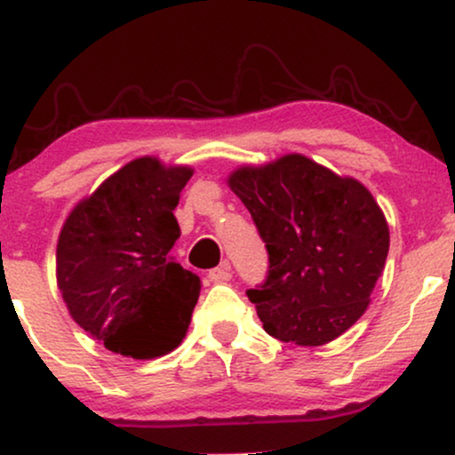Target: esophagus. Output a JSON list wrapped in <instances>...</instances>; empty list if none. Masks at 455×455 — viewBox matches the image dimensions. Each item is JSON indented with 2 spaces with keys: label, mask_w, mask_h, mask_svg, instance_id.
Returning a JSON list of instances; mask_svg holds the SVG:
<instances>
[{
  "label": "esophagus",
  "mask_w": 455,
  "mask_h": 455,
  "mask_svg": "<svg viewBox=\"0 0 455 455\" xmlns=\"http://www.w3.org/2000/svg\"><path fill=\"white\" fill-rule=\"evenodd\" d=\"M206 278H209L211 282H215V284H223V282H228L229 278H232V267H229L228 261H223L220 267L211 269L209 274H206Z\"/></svg>",
  "instance_id": "34e87169"
}]
</instances>
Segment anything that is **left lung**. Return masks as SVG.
<instances>
[{"label": "left lung", "mask_w": 455, "mask_h": 455, "mask_svg": "<svg viewBox=\"0 0 455 455\" xmlns=\"http://www.w3.org/2000/svg\"><path fill=\"white\" fill-rule=\"evenodd\" d=\"M267 249V275L249 294L265 332L320 347L368 309L388 255L379 203L353 177L303 155L242 167L228 180Z\"/></svg>", "instance_id": "obj_1"}]
</instances>
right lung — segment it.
<instances>
[{"label": "right lung", "instance_id": "add662e5", "mask_svg": "<svg viewBox=\"0 0 455 455\" xmlns=\"http://www.w3.org/2000/svg\"><path fill=\"white\" fill-rule=\"evenodd\" d=\"M192 169L144 156L110 175L62 226L56 274L73 320L108 351L133 359L173 351L200 294V278L169 251L173 215Z\"/></svg>", "mask_w": 455, "mask_h": 455}]
</instances>
